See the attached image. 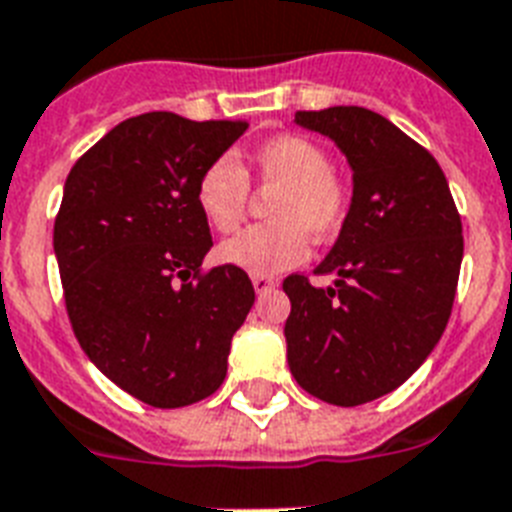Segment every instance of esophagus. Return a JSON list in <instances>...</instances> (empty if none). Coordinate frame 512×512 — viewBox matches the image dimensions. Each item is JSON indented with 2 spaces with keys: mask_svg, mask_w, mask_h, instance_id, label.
<instances>
[{
  "mask_svg": "<svg viewBox=\"0 0 512 512\" xmlns=\"http://www.w3.org/2000/svg\"><path fill=\"white\" fill-rule=\"evenodd\" d=\"M251 282H253V288H256V293H267V290H272L277 285V282L267 275H253Z\"/></svg>",
  "mask_w": 512,
  "mask_h": 512,
  "instance_id": "34e87169",
  "label": "esophagus"
}]
</instances>
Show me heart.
I'll use <instances>...</instances> for the list:
<instances>
[{
  "mask_svg": "<svg viewBox=\"0 0 512 512\" xmlns=\"http://www.w3.org/2000/svg\"><path fill=\"white\" fill-rule=\"evenodd\" d=\"M253 179L267 190L269 224L251 227L219 248V259L251 275H275L309 256V237L327 243L343 230L351 185L330 166L325 145L304 134H277L251 153ZM198 206L216 230L230 235L248 214L251 187L232 158H216L198 179Z\"/></svg>",
  "mask_w": 512,
  "mask_h": 512,
  "instance_id": "1",
  "label": "heart"
}]
</instances>
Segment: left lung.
<instances>
[{"instance_id":"left-lung-1","label":"left lung","mask_w":512,"mask_h":512,"mask_svg":"<svg viewBox=\"0 0 512 512\" xmlns=\"http://www.w3.org/2000/svg\"><path fill=\"white\" fill-rule=\"evenodd\" d=\"M296 124L341 147L354 171L349 219L314 269L290 275L288 365L327 404L357 407L394 391L439 343L463 264V222L423 145L357 105L298 110Z\"/></svg>"}]
</instances>
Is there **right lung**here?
Returning a JSON list of instances; mask_svg holds the SVG:
<instances>
[{"label": "right lung", "mask_w": 512, "mask_h": 512, "mask_svg": "<svg viewBox=\"0 0 512 512\" xmlns=\"http://www.w3.org/2000/svg\"><path fill=\"white\" fill-rule=\"evenodd\" d=\"M248 129L155 110L126 118L73 163L55 216L65 309L81 349L134 399L174 410L222 386L253 306L243 269L211 251L200 174Z\"/></svg>", "instance_id": "1"}]
</instances>
